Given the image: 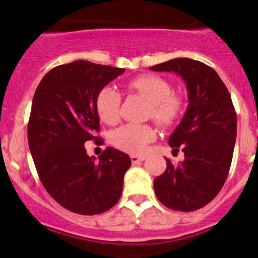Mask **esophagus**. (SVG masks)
Returning <instances> with one entry per match:
<instances>
[{
	"instance_id": "34e87169",
	"label": "esophagus",
	"mask_w": 258,
	"mask_h": 258,
	"mask_svg": "<svg viewBox=\"0 0 258 258\" xmlns=\"http://www.w3.org/2000/svg\"><path fill=\"white\" fill-rule=\"evenodd\" d=\"M146 158L142 155H131V161L132 164H137V162H141V161H144Z\"/></svg>"
}]
</instances>
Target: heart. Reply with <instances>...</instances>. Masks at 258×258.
Returning <instances> with one entry per match:
<instances>
[{
  "label": "heart",
  "mask_w": 258,
  "mask_h": 258,
  "mask_svg": "<svg viewBox=\"0 0 258 258\" xmlns=\"http://www.w3.org/2000/svg\"><path fill=\"white\" fill-rule=\"evenodd\" d=\"M126 87L136 92L150 103L149 116L162 127L174 125L182 116L184 102L177 94L171 93L172 88L165 79L146 74L127 82ZM121 96L115 88L105 86L98 92L96 109L100 120L105 123H115L119 119ZM155 139V131L149 125L127 123L115 130L111 135V143L122 152L139 154L147 144Z\"/></svg>",
  "instance_id": "heart-1"
}]
</instances>
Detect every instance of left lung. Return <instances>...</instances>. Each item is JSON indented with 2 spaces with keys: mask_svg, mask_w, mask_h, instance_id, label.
<instances>
[{
  "mask_svg": "<svg viewBox=\"0 0 258 258\" xmlns=\"http://www.w3.org/2000/svg\"><path fill=\"white\" fill-rule=\"evenodd\" d=\"M178 74L188 91V108L171 133L168 144L180 148L184 161L173 165L154 180L160 203L176 211L201 209L220 193L232 164L236 139V114L226 85L209 65L176 58L149 68Z\"/></svg>",
  "mask_w": 258,
  "mask_h": 258,
  "instance_id": "left-lung-1",
  "label": "left lung"
}]
</instances>
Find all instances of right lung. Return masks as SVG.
<instances>
[{
	"label": "right lung",
	"mask_w": 258,
	"mask_h": 258,
	"mask_svg": "<svg viewBox=\"0 0 258 258\" xmlns=\"http://www.w3.org/2000/svg\"><path fill=\"white\" fill-rule=\"evenodd\" d=\"M125 69L75 60L49 70L38 84L28 125L29 148L38 177L59 205L80 215H98L117 203L127 154L108 147L98 160L85 143L96 137L98 92Z\"/></svg>",
	"instance_id": "obj_1"
}]
</instances>
